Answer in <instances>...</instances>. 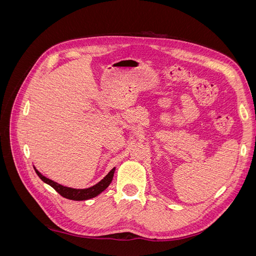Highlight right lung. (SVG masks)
<instances>
[{
	"label": "right lung",
	"mask_w": 256,
	"mask_h": 256,
	"mask_svg": "<svg viewBox=\"0 0 256 256\" xmlns=\"http://www.w3.org/2000/svg\"><path fill=\"white\" fill-rule=\"evenodd\" d=\"M35 168L36 174L40 176V178L44 182L50 184L51 187L56 192H58L62 196H64L68 200H85L92 198L97 196L98 194H100V193L109 187V184H111V182L113 180V175L115 172V168H113L111 171L108 173V175L104 176V180H100L95 186H92V187H90L86 189H74V188L65 187V186H62L56 182L49 180V178L44 177L40 171H37L36 168Z\"/></svg>",
	"instance_id": "add662e5"
}]
</instances>
